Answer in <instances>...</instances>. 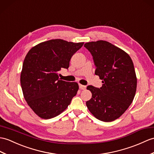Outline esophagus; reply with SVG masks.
Returning a JSON list of instances; mask_svg holds the SVG:
<instances>
[{"mask_svg":"<svg viewBox=\"0 0 154 154\" xmlns=\"http://www.w3.org/2000/svg\"><path fill=\"white\" fill-rule=\"evenodd\" d=\"M86 88H87L86 86L83 85H79V88L81 89V90H85Z\"/></svg>","mask_w":154,"mask_h":154,"instance_id":"esophagus-1","label":"esophagus"}]
</instances>
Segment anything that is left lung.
I'll use <instances>...</instances> for the list:
<instances>
[{"label":"left lung","mask_w":154,"mask_h":154,"mask_svg":"<svg viewBox=\"0 0 154 154\" xmlns=\"http://www.w3.org/2000/svg\"><path fill=\"white\" fill-rule=\"evenodd\" d=\"M85 47L93 56L95 75L103 83L100 88L88 86L92 98L86 104L96 119L113 121L123 115L134 98L137 78L133 62L127 52L106 41L87 42Z\"/></svg>","instance_id":"left-lung-1"}]
</instances>
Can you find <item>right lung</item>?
Returning a JSON list of instances; mask_svg holds the SVG:
<instances>
[{
    "mask_svg": "<svg viewBox=\"0 0 154 154\" xmlns=\"http://www.w3.org/2000/svg\"><path fill=\"white\" fill-rule=\"evenodd\" d=\"M83 44L52 39L27 52L21 72V87L27 104L42 119L60 115L77 94L78 83L60 80L58 72L68 68L71 57Z\"/></svg>",
    "mask_w": 154,
    "mask_h": 154,
    "instance_id": "obj_1",
    "label": "right lung"
}]
</instances>
